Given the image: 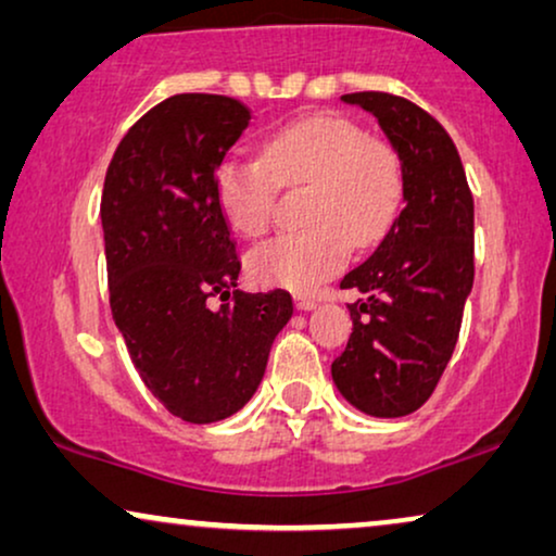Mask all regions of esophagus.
<instances>
[{"label": "esophagus", "instance_id": "obj_1", "mask_svg": "<svg viewBox=\"0 0 556 556\" xmlns=\"http://www.w3.org/2000/svg\"><path fill=\"white\" fill-rule=\"evenodd\" d=\"M295 306H299V311H314L318 301L311 299V295H295Z\"/></svg>", "mask_w": 556, "mask_h": 556}]
</instances>
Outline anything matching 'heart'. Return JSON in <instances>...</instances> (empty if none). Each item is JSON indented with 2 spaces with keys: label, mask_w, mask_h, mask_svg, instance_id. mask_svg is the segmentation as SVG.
<instances>
[{
  "label": "heart",
  "mask_w": 556,
  "mask_h": 556,
  "mask_svg": "<svg viewBox=\"0 0 556 556\" xmlns=\"http://www.w3.org/2000/svg\"><path fill=\"white\" fill-rule=\"evenodd\" d=\"M278 185H308L303 223L250 255L261 286L308 293L346 263L352 242L369 248L390 230L402 202L397 156L339 113H311L280 126L261 156H227L215 172V197L227 225L245 238L270 227Z\"/></svg>",
  "instance_id": "obj_1"
}]
</instances>
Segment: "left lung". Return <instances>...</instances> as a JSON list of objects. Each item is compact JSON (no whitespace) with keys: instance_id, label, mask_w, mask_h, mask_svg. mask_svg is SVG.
Masks as SVG:
<instances>
[{"instance_id":"1","label":"left lung","mask_w":556,"mask_h":556,"mask_svg":"<svg viewBox=\"0 0 556 556\" xmlns=\"http://www.w3.org/2000/svg\"><path fill=\"white\" fill-rule=\"evenodd\" d=\"M379 121L402 162L405 207L369 261L346 273L354 331L331 364L333 384L371 417L420 409L458 344L473 288V194L443 126L407 98L364 90L341 96Z\"/></svg>"}]
</instances>
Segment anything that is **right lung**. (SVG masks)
<instances>
[{
    "instance_id": "right-lung-1",
    "label": "right lung",
    "mask_w": 556,
    "mask_h": 556,
    "mask_svg": "<svg viewBox=\"0 0 556 556\" xmlns=\"http://www.w3.org/2000/svg\"><path fill=\"white\" fill-rule=\"evenodd\" d=\"M248 124L235 98L172 96L128 128L105 172L113 321L151 394L194 425L245 407L293 316L283 288L238 291V242L215 197L217 166ZM212 298L224 303L212 309Z\"/></svg>"
}]
</instances>
